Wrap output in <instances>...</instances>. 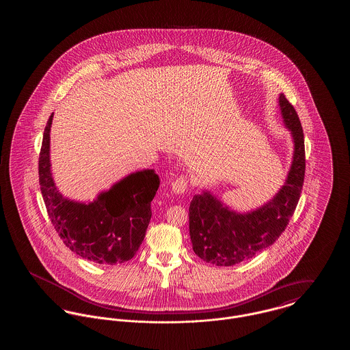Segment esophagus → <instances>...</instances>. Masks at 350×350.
<instances>
[{"label":"esophagus","instance_id":"1","mask_svg":"<svg viewBox=\"0 0 350 350\" xmlns=\"http://www.w3.org/2000/svg\"><path fill=\"white\" fill-rule=\"evenodd\" d=\"M187 177L186 176H180L172 183V190L176 194H183L187 190Z\"/></svg>","mask_w":350,"mask_h":350}]
</instances>
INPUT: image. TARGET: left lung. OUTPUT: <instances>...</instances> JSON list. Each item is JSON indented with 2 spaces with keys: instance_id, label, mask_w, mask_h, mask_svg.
<instances>
[{
  "instance_id": "1",
  "label": "left lung",
  "mask_w": 350,
  "mask_h": 350,
  "mask_svg": "<svg viewBox=\"0 0 350 350\" xmlns=\"http://www.w3.org/2000/svg\"><path fill=\"white\" fill-rule=\"evenodd\" d=\"M283 123L291 133L294 153L280 191L248 213H237L208 190L193 197L189 207V230L196 254L217 267H232L270 247L284 231L299 200L304 181V136L293 105L280 94Z\"/></svg>"
}]
</instances>
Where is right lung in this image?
<instances>
[{"label": "right lung", "mask_w": 350, "mask_h": 350, "mask_svg": "<svg viewBox=\"0 0 350 350\" xmlns=\"http://www.w3.org/2000/svg\"><path fill=\"white\" fill-rule=\"evenodd\" d=\"M51 116L39 154V183L52 226L69 250L88 261L116 265L131 260L150 224V202L160 178L153 169L131 173L93 202L66 198L56 187L50 161Z\"/></svg>", "instance_id": "right-lung-1"}]
</instances>
